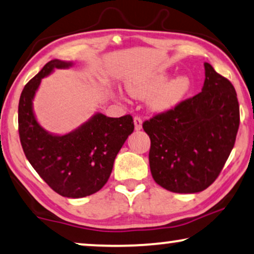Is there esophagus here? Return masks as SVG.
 <instances>
[{"label": "esophagus", "instance_id": "obj_1", "mask_svg": "<svg viewBox=\"0 0 254 254\" xmlns=\"http://www.w3.org/2000/svg\"><path fill=\"white\" fill-rule=\"evenodd\" d=\"M134 128L135 130H140V128L142 127V120L140 116H134Z\"/></svg>", "mask_w": 254, "mask_h": 254}]
</instances>
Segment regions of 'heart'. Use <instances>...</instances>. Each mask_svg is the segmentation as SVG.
<instances>
[{"label": "heart", "mask_w": 254, "mask_h": 254, "mask_svg": "<svg viewBox=\"0 0 254 254\" xmlns=\"http://www.w3.org/2000/svg\"><path fill=\"white\" fill-rule=\"evenodd\" d=\"M168 76L163 72L152 73L145 77L132 79L127 84V91L138 99L148 98L149 106L158 112L173 109L183 101L191 90V80L185 74H181L167 81Z\"/></svg>", "instance_id": "heart-1"}]
</instances>
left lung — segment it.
<instances>
[{"instance_id":"1","label":"left lung","mask_w":254,"mask_h":254,"mask_svg":"<svg viewBox=\"0 0 254 254\" xmlns=\"http://www.w3.org/2000/svg\"><path fill=\"white\" fill-rule=\"evenodd\" d=\"M200 93L142 123L151 139L154 181L176 193H195L214 183L234 148L239 127L237 93L205 63Z\"/></svg>"}]
</instances>
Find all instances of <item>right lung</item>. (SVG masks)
Listing matches in <instances>:
<instances>
[{"mask_svg":"<svg viewBox=\"0 0 254 254\" xmlns=\"http://www.w3.org/2000/svg\"><path fill=\"white\" fill-rule=\"evenodd\" d=\"M71 63L54 60L25 85L18 105V132L25 156L56 193L66 198L91 195L107 183L114 161L134 128L131 115L119 119L96 114L76 131L53 135L35 120L32 100L40 81L54 67Z\"/></svg>","mask_w":254,"mask_h":254,"instance_id":"obj_1","label":"right lung"}]
</instances>
